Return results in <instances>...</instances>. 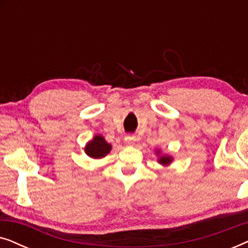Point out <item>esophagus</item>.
<instances>
[{
  "mask_svg": "<svg viewBox=\"0 0 248 248\" xmlns=\"http://www.w3.org/2000/svg\"><path fill=\"white\" fill-rule=\"evenodd\" d=\"M124 142L125 144L127 145H133L135 143V137L134 135H126V137L124 138Z\"/></svg>",
  "mask_w": 248,
  "mask_h": 248,
  "instance_id": "obj_1",
  "label": "esophagus"
}]
</instances>
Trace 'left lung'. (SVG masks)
Here are the masks:
<instances>
[{
  "instance_id": "8db88e82",
  "label": "left lung",
  "mask_w": 248,
  "mask_h": 248,
  "mask_svg": "<svg viewBox=\"0 0 248 248\" xmlns=\"http://www.w3.org/2000/svg\"><path fill=\"white\" fill-rule=\"evenodd\" d=\"M170 161H171V157H169V155H164V157L159 158V162L162 165L170 164Z\"/></svg>"
}]
</instances>
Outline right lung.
Returning <instances> with one entry per match:
<instances>
[{"instance_id": "add662e5", "label": "right lung", "mask_w": 248, "mask_h": 248, "mask_svg": "<svg viewBox=\"0 0 248 248\" xmlns=\"http://www.w3.org/2000/svg\"><path fill=\"white\" fill-rule=\"evenodd\" d=\"M110 149L111 145L108 144L101 135H96L93 140L87 144L84 151L89 157L99 159L109 154Z\"/></svg>"}]
</instances>
